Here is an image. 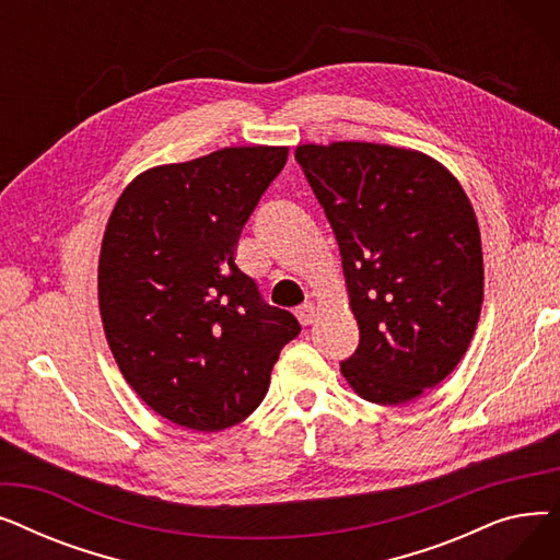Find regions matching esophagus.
Masks as SVG:
<instances>
[{"label":"esophagus","mask_w":560,"mask_h":560,"mask_svg":"<svg viewBox=\"0 0 560 560\" xmlns=\"http://www.w3.org/2000/svg\"><path fill=\"white\" fill-rule=\"evenodd\" d=\"M315 315H317V306H315L313 302H306V304H302V306L298 308V319L302 322L304 327L313 325V322H315Z\"/></svg>","instance_id":"obj_1"}]
</instances>
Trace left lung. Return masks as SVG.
Masks as SVG:
<instances>
[{"instance_id":"1","label":"left lung","mask_w":560,"mask_h":560,"mask_svg":"<svg viewBox=\"0 0 560 560\" xmlns=\"http://www.w3.org/2000/svg\"><path fill=\"white\" fill-rule=\"evenodd\" d=\"M295 159L336 233L361 340L340 363L381 406L413 401L465 357L483 304L472 203L431 156L393 144H300Z\"/></svg>"}]
</instances>
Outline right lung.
I'll list each match as a JSON object with an SVG mask.
<instances>
[{
	"mask_svg": "<svg viewBox=\"0 0 560 560\" xmlns=\"http://www.w3.org/2000/svg\"><path fill=\"white\" fill-rule=\"evenodd\" d=\"M288 147H224L138 174L100 252V313L127 384L192 431L249 418L270 386L295 315L265 304L235 245Z\"/></svg>",
	"mask_w": 560,
	"mask_h": 560,
	"instance_id": "right-lung-1",
	"label": "right lung"
}]
</instances>
